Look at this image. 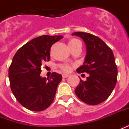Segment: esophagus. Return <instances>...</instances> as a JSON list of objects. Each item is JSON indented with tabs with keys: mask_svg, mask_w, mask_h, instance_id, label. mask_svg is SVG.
<instances>
[{
	"mask_svg": "<svg viewBox=\"0 0 129 129\" xmlns=\"http://www.w3.org/2000/svg\"><path fill=\"white\" fill-rule=\"evenodd\" d=\"M69 76V75L68 74H63L62 75V77H63V78H66V77H68Z\"/></svg>",
	"mask_w": 129,
	"mask_h": 129,
	"instance_id": "34e87169",
	"label": "esophagus"
}]
</instances>
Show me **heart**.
I'll use <instances>...</instances> for the list:
<instances>
[{
    "instance_id": "b5f03b06",
    "label": "heart",
    "mask_w": 129,
    "mask_h": 129,
    "mask_svg": "<svg viewBox=\"0 0 129 129\" xmlns=\"http://www.w3.org/2000/svg\"><path fill=\"white\" fill-rule=\"evenodd\" d=\"M79 44H80V42L78 40L75 39V38L71 39L68 41V46L71 48V49H72L73 47H75V46H77ZM61 68L66 72H68V71H71V67L69 66H67V65H61Z\"/></svg>"
}]
</instances>
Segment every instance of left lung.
I'll return each instance as SVG.
<instances>
[{"label":"left lung","instance_id":"8db88e82","mask_svg":"<svg viewBox=\"0 0 129 129\" xmlns=\"http://www.w3.org/2000/svg\"><path fill=\"white\" fill-rule=\"evenodd\" d=\"M81 38L85 43L86 54L82 66L76 71L86 73V81L80 82L75 92L88 105H98L111 94L117 79V68L111 49L99 37L84 32L72 34Z\"/></svg>","mask_w":129,"mask_h":129}]
</instances>
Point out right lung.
Listing matches in <instances>:
<instances>
[{
	"mask_svg": "<svg viewBox=\"0 0 129 129\" xmlns=\"http://www.w3.org/2000/svg\"><path fill=\"white\" fill-rule=\"evenodd\" d=\"M62 36H42L31 40L16 52L9 68L11 90L22 106L32 111H43L52 104L61 75L40 76L43 62L50 59V48Z\"/></svg>",
	"mask_w": 129,
	"mask_h": 129,
	"instance_id": "obj_1",
	"label": "right lung"
}]
</instances>
